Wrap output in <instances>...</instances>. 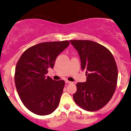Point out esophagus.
I'll use <instances>...</instances> for the list:
<instances>
[{
    "mask_svg": "<svg viewBox=\"0 0 131 131\" xmlns=\"http://www.w3.org/2000/svg\"><path fill=\"white\" fill-rule=\"evenodd\" d=\"M65 82H66V83H67V84H71V83H72V82L69 81H68V80H66Z\"/></svg>",
    "mask_w": 131,
    "mask_h": 131,
    "instance_id": "34e87169",
    "label": "esophagus"
}]
</instances>
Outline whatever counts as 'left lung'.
<instances>
[{
	"instance_id": "obj_1",
	"label": "left lung",
	"mask_w": 131,
	"mask_h": 131,
	"mask_svg": "<svg viewBox=\"0 0 131 131\" xmlns=\"http://www.w3.org/2000/svg\"><path fill=\"white\" fill-rule=\"evenodd\" d=\"M79 53L81 69L86 70L85 83H78L75 103L94 112L109 102L115 91L118 70L112 53L104 46L90 40H71Z\"/></svg>"
}]
</instances>
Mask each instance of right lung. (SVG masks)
Listing matches in <instances>:
<instances>
[{
	"mask_svg": "<svg viewBox=\"0 0 131 131\" xmlns=\"http://www.w3.org/2000/svg\"><path fill=\"white\" fill-rule=\"evenodd\" d=\"M69 45V41H61L32 46L16 64L14 81L17 93L24 105L36 115H49L59 105L65 82L54 81L46 74Z\"/></svg>",
	"mask_w": 131,
	"mask_h": 131,
	"instance_id": "add662e5",
	"label": "right lung"
}]
</instances>
